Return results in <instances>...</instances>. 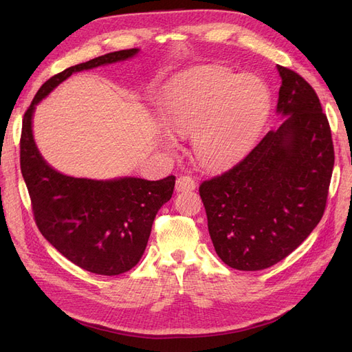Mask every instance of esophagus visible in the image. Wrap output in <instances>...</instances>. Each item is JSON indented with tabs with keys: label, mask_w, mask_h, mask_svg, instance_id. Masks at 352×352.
I'll return each instance as SVG.
<instances>
[{
	"label": "esophagus",
	"mask_w": 352,
	"mask_h": 352,
	"mask_svg": "<svg viewBox=\"0 0 352 352\" xmlns=\"http://www.w3.org/2000/svg\"><path fill=\"white\" fill-rule=\"evenodd\" d=\"M197 182L194 177L190 176H179L176 180V190L177 192H185V190H192L195 189Z\"/></svg>",
	"instance_id": "34e87169"
}]
</instances>
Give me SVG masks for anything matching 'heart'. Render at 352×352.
Here are the masks:
<instances>
[{
  "instance_id": "heart-1",
  "label": "heart",
  "mask_w": 352,
  "mask_h": 352,
  "mask_svg": "<svg viewBox=\"0 0 352 352\" xmlns=\"http://www.w3.org/2000/svg\"><path fill=\"white\" fill-rule=\"evenodd\" d=\"M269 109L264 85L241 79L228 67L210 66L189 73L164 95L162 120L168 132L194 133L197 158L207 167L219 168L248 150Z\"/></svg>"
}]
</instances>
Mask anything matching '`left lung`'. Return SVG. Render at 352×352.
Instances as JSON below:
<instances>
[{
  "label": "left lung",
  "instance_id": "left-lung-1",
  "mask_svg": "<svg viewBox=\"0 0 352 352\" xmlns=\"http://www.w3.org/2000/svg\"><path fill=\"white\" fill-rule=\"evenodd\" d=\"M278 70L283 123L199 185L217 255L243 272L272 267L307 239L323 217L333 172L332 133L316 91L294 70Z\"/></svg>",
  "mask_w": 352,
  "mask_h": 352
}]
</instances>
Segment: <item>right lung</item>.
<instances>
[{
  "instance_id": "right-lung-1",
  "label": "right lung",
  "mask_w": 352,
  "mask_h": 352,
  "mask_svg": "<svg viewBox=\"0 0 352 352\" xmlns=\"http://www.w3.org/2000/svg\"><path fill=\"white\" fill-rule=\"evenodd\" d=\"M138 51L109 52L50 78L26 110L20 136V168L42 236L73 264L102 276L124 273L141 260L155 214L172 198L176 177L92 180L61 175L39 154L32 116L35 105L72 73L131 58Z\"/></svg>"
}]
</instances>
